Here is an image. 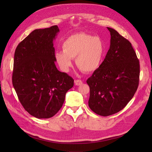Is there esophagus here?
Instances as JSON below:
<instances>
[{
	"label": "esophagus",
	"mask_w": 152,
	"mask_h": 152,
	"mask_svg": "<svg viewBox=\"0 0 152 152\" xmlns=\"http://www.w3.org/2000/svg\"><path fill=\"white\" fill-rule=\"evenodd\" d=\"M82 83H83L82 81V80H75V81H74V83H75L76 86L82 85Z\"/></svg>",
	"instance_id": "34e87169"
}]
</instances>
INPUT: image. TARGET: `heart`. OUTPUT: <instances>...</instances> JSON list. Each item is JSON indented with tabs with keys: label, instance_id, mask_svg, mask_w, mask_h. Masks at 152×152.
Returning a JSON list of instances; mask_svg holds the SVG:
<instances>
[{
	"label": "heart",
	"instance_id": "1",
	"mask_svg": "<svg viewBox=\"0 0 152 152\" xmlns=\"http://www.w3.org/2000/svg\"><path fill=\"white\" fill-rule=\"evenodd\" d=\"M63 51L55 53V59L61 70L67 72L72 66L71 59H75L76 65L85 73L97 70L102 62L105 46L99 37L86 33L70 35L63 41Z\"/></svg>",
	"mask_w": 152,
	"mask_h": 152
}]
</instances>
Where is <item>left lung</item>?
I'll list each match as a JSON object with an SVG mask.
<instances>
[{
	"label": "left lung",
	"instance_id": "1",
	"mask_svg": "<svg viewBox=\"0 0 152 152\" xmlns=\"http://www.w3.org/2000/svg\"><path fill=\"white\" fill-rule=\"evenodd\" d=\"M110 46L99 69L87 80L89 106L95 114L108 116L124 109L137 91L140 64L131 42L114 28Z\"/></svg>",
	"mask_w": 152,
	"mask_h": 152
}]
</instances>
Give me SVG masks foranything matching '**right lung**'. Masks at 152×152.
Instances as JSON below:
<instances>
[{
    "label": "right lung",
    "mask_w": 152,
    "mask_h": 152,
    "mask_svg": "<svg viewBox=\"0 0 152 152\" xmlns=\"http://www.w3.org/2000/svg\"><path fill=\"white\" fill-rule=\"evenodd\" d=\"M57 25L35 29L15 51L13 86L25 110L38 119L53 117L62 107L74 80L56 66L53 40Z\"/></svg>",
    "instance_id": "right-lung-1"
}]
</instances>
